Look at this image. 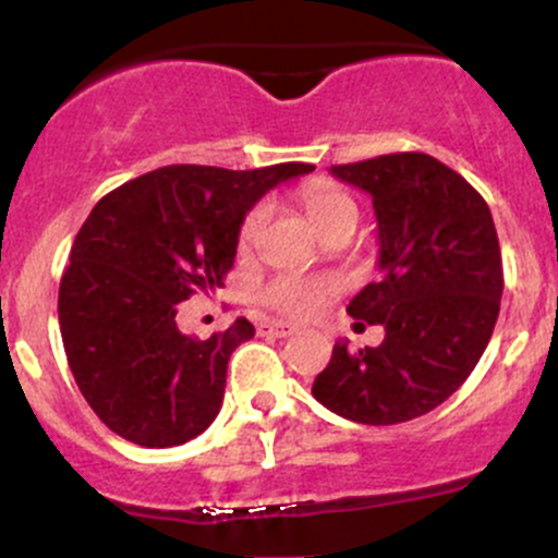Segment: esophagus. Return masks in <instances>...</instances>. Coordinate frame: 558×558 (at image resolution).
<instances>
[{"label": "esophagus", "mask_w": 558, "mask_h": 558, "mask_svg": "<svg viewBox=\"0 0 558 558\" xmlns=\"http://www.w3.org/2000/svg\"><path fill=\"white\" fill-rule=\"evenodd\" d=\"M294 331L296 326L289 324V320H264V324H258V335L262 337H289Z\"/></svg>", "instance_id": "34e87169"}]
</instances>
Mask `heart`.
Listing matches in <instances>:
<instances>
[{"mask_svg": "<svg viewBox=\"0 0 558 558\" xmlns=\"http://www.w3.org/2000/svg\"><path fill=\"white\" fill-rule=\"evenodd\" d=\"M302 205H305L307 216L313 218V223L318 229L329 227L331 221L342 216H356V202L345 194L342 189H337L335 183H326V180H313L302 189ZM269 216V205L251 207V213L243 218V227H240V245L247 247L256 243V238L262 234L264 221ZM340 291V280L337 278H300V275H280V278L269 280L262 291V300L267 302L275 311L294 315V318H307L324 305L326 300Z\"/></svg>", "mask_w": 558, "mask_h": 558, "instance_id": "1", "label": "heart"}]
</instances>
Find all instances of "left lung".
<instances>
[{
    "label": "left lung",
    "instance_id": "1",
    "mask_svg": "<svg viewBox=\"0 0 558 558\" xmlns=\"http://www.w3.org/2000/svg\"><path fill=\"white\" fill-rule=\"evenodd\" d=\"M331 174L373 196L380 280L348 305L356 326L386 329L378 348L335 342L313 397L369 426L413 421L470 378L492 340L502 253L486 199L429 154H388Z\"/></svg>",
    "mask_w": 558,
    "mask_h": 558
}]
</instances>
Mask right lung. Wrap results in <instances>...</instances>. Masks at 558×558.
<instances>
[{
    "label": "right lung",
    "mask_w": 558,
    "mask_h": 558,
    "mask_svg": "<svg viewBox=\"0 0 558 558\" xmlns=\"http://www.w3.org/2000/svg\"><path fill=\"white\" fill-rule=\"evenodd\" d=\"M313 165L262 170L172 165L94 205L59 286V326L75 384L123 440L172 448L213 424L227 364L256 335L238 318L207 340L178 329V305L223 286L245 213Z\"/></svg>",
    "instance_id": "1"
}]
</instances>
